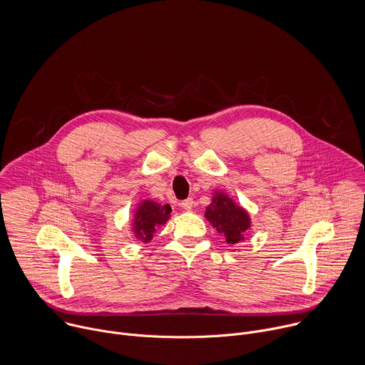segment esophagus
Instances as JSON below:
<instances>
[{"label":"esophagus","instance_id":"esophagus-1","mask_svg":"<svg viewBox=\"0 0 365 365\" xmlns=\"http://www.w3.org/2000/svg\"><path fill=\"white\" fill-rule=\"evenodd\" d=\"M180 206H182V209H185V210H190V209L193 207V199L189 197V199L183 200V202L180 203Z\"/></svg>","mask_w":365,"mask_h":365}]
</instances>
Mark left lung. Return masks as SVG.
<instances>
[{
	"instance_id": "8db88e82",
	"label": "left lung",
	"mask_w": 365,
	"mask_h": 365,
	"mask_svg": "<svg viewBox=\"0 0 365 365\" xmlns=\"http://www.w3.org/2000/svg\"><path fill=\"white\" fill-rule=\"evenodd\" d=\"M205 217L225 237L227 245H235L244 240L252 223L248 210L219 189L213 190L212 202L206 206Z\"/></svg>"
}]
</instances>
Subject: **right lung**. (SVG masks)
I'll use <instances>...</instances> for the list:
<instances>
[{"mask_svg": "<svg viewBox=\"0 0 365 365\" xmlns=\"http://www.w3.org/2000/svg\"><path fill=\"white\" fill-rule=\"evenodd\" d=\"M170 212L172 209L169 205H162L150 199L139 202L132 219V232L135 237L142 240L143 244H149L156 230L169 220Z\"/></svg>", "mask_w": 365, "mask_h": 365, "instance_id": "obj_1", "label": "right lung"}]
</instances>
